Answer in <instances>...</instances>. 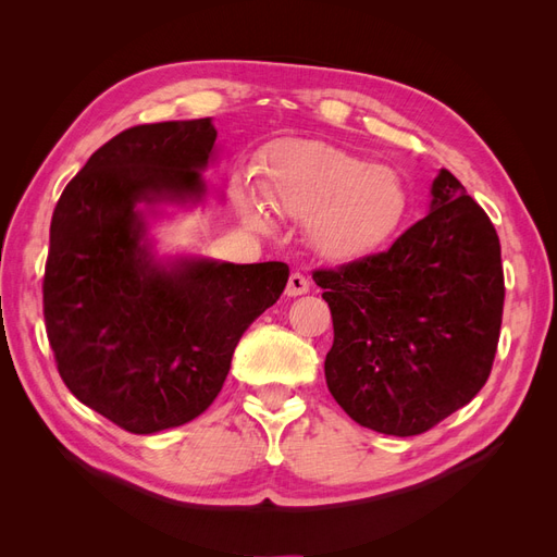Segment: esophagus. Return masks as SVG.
I'll use <instances>...</instances> for the list:
<instances>
[{"instance_id": "obj_1", "label": "esophagus", "mask_w": 557, "mask_h": 557, "mask_svg": "<svg viewBox=\"0 0 557 557\" xmlns=\"http://www.w3.org/2000/svg\"><path fill=\"white\" fill-rule=\"evenodd\" d=\"M309 281H307V276L305 274H299V272H295V274H290V278H288V285H285V295L288 297H297V295H307L309 293Z\"/></svg>"}]
</instances>
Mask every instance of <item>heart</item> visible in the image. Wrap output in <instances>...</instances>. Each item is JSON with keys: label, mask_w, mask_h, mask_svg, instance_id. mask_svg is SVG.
Instances as JSON below:
<instances>
[{"label": "heart", "mask_w": 557, "mask_h": 557, "mask_svg": "<svg viewBox=\"0 0 557 557\" xmlns=\"http://www.w3.org/2000/svg\"><path fill=\"white\" fill-rule=\"evenodd\" d=\"M258 193L237 185L242 221L256 232H274L270 209L305 221L307 242L327 262L372 258L395 239L407 221L409 188L397 170L372 164L325 141H288L264 158Z\"/></svg>", "instance_id": "obj_1"}]
</instances>
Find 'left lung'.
I'll list each match as a JSON object with an SVG mask.
<instances>
[{
	"instance_id": "1",
	"label": "left lung",
	"mask_w": 557,
	"mask_h": 557,
	"mask_svg": "<svg viewBox=\"0 0 557 557\" xmlns=\"http://www.w3.org/2000/svg\"><path fill=\"white\" fill-rule=\"evenodd\" d=\"M430 213L372 258L313 274L334 323L325 379L336 404L393 436L423 434L491 376L504 307L491 218L442 170Z\"/></svg>"
}]
</instances>
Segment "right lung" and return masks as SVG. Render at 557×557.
I'll list each match as a JSON object with an SVG mask.
<instances>
[{"label": "right lung", "mask_w": 557, "mask_h": 557, "mask_svg": "<svg viewBox=\"0 0 557 557\" xmlns=\"http://www.w3.org/2000/svg\"><path fill=\"white\" fill-rule=\"evenodd\" d=\"M211 117L137 125L95 150L50 221L44 318L72 395L134 434L205 413L234 348L276 305L288 264L158 258L148 221L197 207L215 160Z\"/></svg>", "instance_id": "obj_1"}]
</instances>
